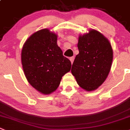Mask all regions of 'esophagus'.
<instances>
[{
	"label": "esophagus",
	"instance_id": "1",
	"mask_svg": "<svg viewBox=\"0 0 130 130\" xmlns=\"http://www.w3.org/2000/svg\"><path fill=\"white\" fill-rule=\"evenodd\" d=\"M74 59H75V57H71L70 58V61H71V64H73V62Z\"/></svg>",
	"mask_w": 130,
	"mask_h": 130
}]
</instances>
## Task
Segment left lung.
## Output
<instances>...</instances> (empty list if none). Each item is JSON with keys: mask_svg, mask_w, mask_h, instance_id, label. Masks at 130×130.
Returning <instances> with one entry per match:
<instances>
[{"mask_svg": "<svg viewBox=\"0 0 130 130\" xmlns=\"http://www.w3.org/2000/svg\"><path fill=\"white\" fill-rule=\"evenodd\" d=\"M71 73L77 84L86 91L96 90L105 82L110 71L113 50L109 41L100 32L89 30L80 35Z\"/></svg>", "mask_w": 130, "mask_h": 130, "instance_id": "1", "label": "left lung"}]
</instances>
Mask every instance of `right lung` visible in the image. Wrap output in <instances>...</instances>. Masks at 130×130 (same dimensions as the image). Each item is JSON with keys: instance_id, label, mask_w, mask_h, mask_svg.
Returning a JSON list of instances; mask_svg holds the SVG:
<instances>
[{"instance_id": "add662e5", "label": "right lung", "mask_w": 130, "mask_h": 130, "mask_svg": "<svg viewBox=\"0 0 130 130\" xmlns=\"http://www.w3.org/2000/svg\"><path fill=\"white\" fill-rule=\"evenodd\" d=\"M57 36L49 29L36 32L24 43L22 64L27 81L38 91L50 94L59 87L71 63L58 46Z\"/></svg>"}]
</instances>
